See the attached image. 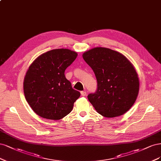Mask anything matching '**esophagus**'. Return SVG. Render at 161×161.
Returning a JSON list of instances; mask_svg holds the SVG:
<instances>
[{
  "mask_svg": "<svg viewBox=\"0 0 161 161\" xmlns=\"http://www.w3.org/2000/svg\"><path fill=\"white\" fill-rule=\"evenodd\" d=\"M86 94H87V92L86 91H81V95L82 96H86Z\"/></svg>",
  "mask_w": 161,
  "mask_h": 161,
  "instance_id": "34e87169",
  "label": "esophagus"
}]
</instances>
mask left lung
Segmentation results:
<instances>
[{"label":"left lung","instance_id":"8db88e82","mask_svg":"<svg viewBox=\"0 0 161 161\" xmlns=\"http://www.w3.org/2000/svg\"><path fill=\"white\" fill-rule=\"evenodd\" d=\"M94 71L97 91L87 98L95 110L106 118L122 116L128 111L138 95L137 72L125 56L106 47H95L82 55Z\"/></svg>","mask_w":161,"mask_h":161}]
</instances>
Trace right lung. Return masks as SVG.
Returning <instances> with one entry per match:
<instances>
[{
  "instance_id": "right-lung-1",
  "label": "right lung",
  "mask_w": 161,
  "mask_h": 161,
  "mask_svg": "<svg viewBox=\"0 0 161 161\" xmlns=\"http://www.w3.org/2000/svg\"><path fill=\"white\" fill-rule=\"evenodd\" d=\"M77 53L56 49L39 55L30 65L23 81L25 99L41 118L58 120L71 112L80 93L72 88L65 70Z\"/></svg>"
}]
</instances>
